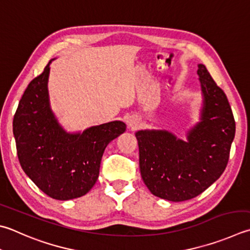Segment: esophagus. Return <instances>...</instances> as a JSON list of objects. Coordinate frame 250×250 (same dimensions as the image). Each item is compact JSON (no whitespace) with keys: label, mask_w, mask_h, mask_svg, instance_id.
<instances>
[{"label":"esophagus","mask_w":250,"mask_h":250,"mask_svg":"<svg viewBox=\"0 0 250 250\" xmlns=\"http://www.w3.org/2000/svg\"><path fill=\"white\" fill-rule=\"evenodd\" d=\"M129 126L131 127V128H136L137 123H136V122H133V121H129Z\"/></svg>","instance_id":"obj_1"}]
</instances>
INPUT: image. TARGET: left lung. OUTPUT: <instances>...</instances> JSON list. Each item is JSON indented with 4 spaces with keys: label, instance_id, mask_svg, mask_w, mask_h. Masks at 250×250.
I'll use <instances>...</instances> for the list:
<instances>
[{
    "label": "left lung",
    "instance_id": "obj_1",
    "mask_svg": "<svg viewBox=\"0 0 250 250\" xmlns=\"http://www.w3.org/2000/svg\"><path fill=\"white\" fill-rule=\"evenodd\" d=\"M197 74L204 95L201 121L188 131V141L166 130H139L141 177L154 196L178 202L195 198L222 175L235 136L232 109L205 65Z\"/></svg>",
    "mask_w": 250,
    "mask_h": 250
}]
</instances>
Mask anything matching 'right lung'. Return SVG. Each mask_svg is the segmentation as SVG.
Segmentation results:
<instances>
[{
  "label": "right lung",
  "mask_w": 250,
  "mask_h": 250,
  "mask_svg": "<svg viewBox=\"0 0 250 250\" xmlns=\"http://www.w3.org/2000/svg\"><path fill=\"white\" fill-rule=\"evenodd\" d=\"M50 63L28 84L13 120L21 166L30 180L53 199L86 195L99 177L106 146L126 130L121 121L68 134L50 109Z\"/></svg>",
  "instance_id": "obj_1"
}]
</instances>
